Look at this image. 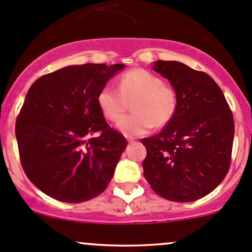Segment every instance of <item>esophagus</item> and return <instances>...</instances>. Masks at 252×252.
<instances>
[{
  "instance_id": "34e87169",
  "label": "esophagus",
  "mask_w": 252,
  "mask_h": 252,
  "mask_svg": "<svg viewBox=\"0 0 252 252\" xmlns=\"http://www.w3.org/2000/svg\"><path fill=\"white\" fill-rule=\"evenodd\" d=\"M134 140V138H132V137H127V142L128 143H132Z\"/></svg>"
}]
</instances>
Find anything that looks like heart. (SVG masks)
Listing matches in <instances>:
<instances>
[{
    "label": "heart",
    "mask_w": 252,
    "mask_h": 252,
    "mask_svg": "<svg viewBox=\"0 0 252 252\" xmlns=\"http://www.w3.org/2000/svg\"><path fill=\"white\" fill-rule=\"evenodd\" d=\"M131 100L134 101L135 114L123 119L126 102ZM97 103L108 120L118 123L122 118L119 131L133 137L145 134L154 126H166L177 112L178 94L174 89L164 85L158 75L134 68L119 78V90L110 85L103 86L97 96Z\"/></svg>",
    "instance_id": "1"
}]
</instances>
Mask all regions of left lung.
<instances>
[{"label": "left lung", "instance_id": "left-lung-1", "mask_svg": "<svg viewBox=\"0 0 252 252\" xmlns=\"http://www.w3.org/2000/svg\"><path fill=\"white\" fill-rule=\"evenodd\" d=\"M153 69L168 79L178 94V108L158 134L142 139L147 148L144 177L168 201H197L218 188L228 173L233 115L207 73L178 61H155Z\"/></svg>", "mask_w": 252, "mask_h": 252}]
</instances>
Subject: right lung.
Returning <instances> with one entry per match:
<instances>
[{
	"instance_id": "1",
	"label": "right lung",
	"mask_w": 252,
	"mask_h": 252,
	"mask_svg": "<svg viewBox=\"0 0 252 252\" xmlns=\"http://www.w3.org/2000/svg\"><path fill=\"white\" fill-rule=\"evenodd\" d=\"M124 68L120 63L67 66L29 89L15 136L24 172L45 194L80 203L107 189L127 142L107 124L97 96ZM96 131L100 136L93 138Z\"/></svg>"
}]
</instances>
